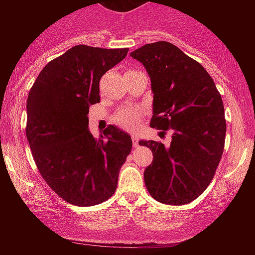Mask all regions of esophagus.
I'll return each mask as SVG.
<instances>
[{
	"label": "esophagus",
	"mask_w": 255,
	"mask_h": 255,
	"mask_svg": "<svg viewBox=\"0 0 255 255\" xmlns=\"http://www.w3.org/2000/svg\"><path fill=\"white\" fill-rule=\"evenodd\" d=\"M131 140H133L134 147H137V145H139V137H137L136 134H131Z\"/></svg>",
	"instance_id": "esophagus-1"
}]
</instances>
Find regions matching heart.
Listing matches in <instances>:
<instances>
[{
	"label": "heart",
	"mask_w": 255,
	"mask_h": 255,
	"mask_svg": "<svg viewBox=\"0 0 255 255\" xmlns=\"http://www.w3.org/2000/svg\"><path fill=\"white\" fill-rule=\"evenodd\" d=\"M140 116H141V111L129 108V109L119 111L115 116V122L125 129L134 130L139 126Z\"/></svg>",
	"instance_id": "b5f03b06"
}]
</instances>
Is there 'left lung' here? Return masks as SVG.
Listing matches in <instances>:
<instances>
[{"mask_svg": "<svg viewBox=\"0 0 255 255\" xmlns=\"http://www.w3.org/2000/svg\"><path fill=\"white\" fill-rule=\"evenodd\" d=\"M130 56L151 78L150 126L172 133L169 147L153 140L139 141L153 153L144 172L146 188L159 203H191L211 183L223 154L227 122L221 95L206 69L174 44H146Z\"/></svg>", "mask_w": 255, "mask_h": 255, "instance_id": "8db88e82", "label": "left lung"}]
</instances>
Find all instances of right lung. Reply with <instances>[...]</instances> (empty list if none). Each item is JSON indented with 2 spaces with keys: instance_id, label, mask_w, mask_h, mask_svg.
Here are the masks:
<instances>
[{
  "instance_id": "obj_1",
  "label": "right lung",
  "mask_w": 255,
  "mask_h": 255,
  "mask_svg": "<svg viewBox=\"0 0 255 255\" xmlns=\"http://www.w3.org/2000/svg\"><path fill=\"white\" fill-rule=\"evenodd\" d=\"M128 48L75 45L50 61L27 97L26 136L38 170L67 203L93 206L116 191L131 139L108 126L99 139L89 130V108L99 103V80L127 56Z\"/></svg>"
}]
</instances>
